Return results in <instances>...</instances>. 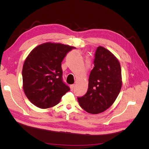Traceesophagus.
Here are the masks:
<instances>
[{
  "mask_svg": "<svg viewBox=\"0 0 149 149\" xmlns=\"http://www.w3.org/2000/svg\"><path fill=\"white\" fill-rule=\"evenodd\" d=\"M74 88V84H71V85H70V89H71V91H73Z\"/></svg>",
  "mask_w": 149,
  "mask_h": 149,
  "instance_id": "1",
  "label": "esophagus"
}]
</instances>
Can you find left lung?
<instances>
[{
  "instance_id": "left-lung-1",
  "label": "left lung",
  "mask_w": 149,
  "mask_h": 149,
  "mask_svg": "<svg viewBox=\"0 0 149 149\" xmlns=\"http://www.w3.org/2000/svg\"><path fill=\"white\" fill-rule=\"evenodd\" d=\"M94 64L88 91L84 96L78 97V101L84 111L96 114L105 111L114 102L123 81L120 63L108 49L97 47Z\"/></svg>"
}]
</instances>
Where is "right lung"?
I'll use <instances>...</instances> for the list:
<instances>
[{
  "label": "right lung",
  "instance_id": "1",
  "mask_svg": "<svg viewBox=\"0 0 149 149\" xmlns=\"http://www.w3.org/2000/svg\"><path fill=\"white\" fill-rule=\"evenodd\" d=\"M74 48L47 42L29 53L23 65L22 79L24 93L33 104L41 109L55 106L70 91L62 80L61 62L67 53Z\"/></svg>",
  "mask_w": 149,
  "mask_h": 149
}]
</instances>
